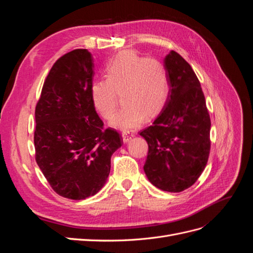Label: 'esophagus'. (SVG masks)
<instances>
[{
    "instance_id": "esophagus-1",
    "label": "esophagus",
    "mask_w": 253,
    "mask_h": 253,
    "mask_svg": "<svg viewBox=\"0 0 253 253\" xmlns=\"http://www.w3.org/2000/svg\"><path fill=\"white\" fill-rule=\"evenodd\" d=\"M134 132L133 131H124L122 132V138H124L125 142H127L129 139L134 137Z\"/></svg>"
}]
</instances>
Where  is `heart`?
<instances>
[{
  "instance_id": "obj_1",
  "label": "heart",
  "mask_w": 253,
  "mask_h": 253,
  "mask_svg": "<svg viewBox=\"0 0 253 253\" xmlns=\"http://www.w3.org/2000/svg\"><path fill=\"white\" fill-rule=\"evenodd\" d=\"M125 105L112 125L122 129L140 126L148 116L162 112L170 97V77L164 62L140 56L132 50L119 52L105 66V79L90 85V97L96 111L111 119L119 104Z\"/></svg>"
}]
</instances>
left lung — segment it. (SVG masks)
Returning <instances> with one entry per match:
<instances>
[{
    "label": "left lung",
    "mask_w": 253,
    "mask_h": 253,
    "mask_svg": "<svg viewBox=\"0 0 253 253\" xmlns=\"http://www.w3.org/2000/svg\"><path fill=\"white\" fill-rule=\"evenodd\" d=\"M164 63L170 97L153 125L139 132L149 145L143 170L158 189L181 192L195 183L208 163L211 120L191 65L174 50Z\"/></svg>",
    "instance_id": "obj_1"
}]
</instances>
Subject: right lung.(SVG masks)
I'll use <instances>...</instances> for the list:
<instances>
[{
	"instance_id": "1",
	"label": "right lung",
	"mask_w": 253,
	"mask_h": 253,
	"mask_svg": "<svg viewBox=\"0 0 253 253\" xmlns=\"http://www.w3.org/2000/svg\"><path fill=\"white\" fill-rule=\"evenodd\" d=\"M94 60L87 49L60 57L36 105V162L52 190L80 201L108 179L113 153L122 145L115 128H103L90 97Z\"/></svg>"
}]
</instances>
